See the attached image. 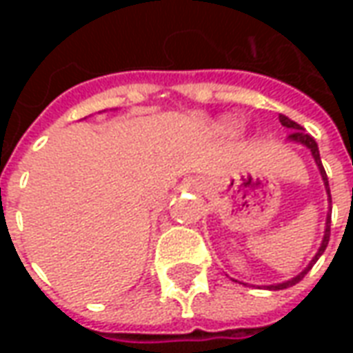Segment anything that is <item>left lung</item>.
Returning a JSON list of instances; mask_svg holds the SVG:
<instances>
[{
	"mask_svg": "<svg viewBox=\"0 0 353 353\" xmlns=\"http://www.w3.org/2000/svg\"><path fill=\"white\" fill-rule=\"evenodd\" d=\"M280 123L283 124V126H288V128H291V134H289V139L291 141H296V143H303V145H306L308 149L312 151V157H314V161H316V164H318L319 168V174H321V177H323V183H325V189H327V194H329V202H331V191H329V181H327V174L325 170H323V164H321V159H319V149H318V143H316V139L312 138L310 134H306L304 132V128L301 126V124H296L295 121H291L289 117L285 115H280ZM329 236H331V215L327 217V223H325V234H323V242H321V248H319V252L316 253V257L310 261V265L304 268L303 272L299 274V276H295L293 280L289 281H283V283H278V285H268V289H288L291 288V285H295V283H299V281L303 280L304 276H306V272L310 270L312 266H314V263L319 259V255L325 252L327 244H329Z\"/></svg>",
	"mask_w": 353,
	"mask_h": 353,
	"instance_id": "left-lung-1",
	"label": "left lung"
}]
</instances>
